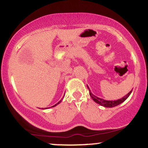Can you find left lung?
I'll return each instance as SVG.
<instances>
[{
    "instance_id": "8db88e82",
    "label": "left lung",
    "mask_w": 148,
    "mask_h": 148,
    "mask_svg": "<svg viewBox=\"0 0 148 148\" xmlns=\"http://www.w3.org/2000/svg\"><path fill=\"white\" fill-rule=\"evenodd\" d=\"M87 87L89 90V94H90V96L91 97V98L94 100V102H95L96 103L99 104V105H101V106L105 107V108H114V107H116V106H117V105H120V104L122 103L123 102H124L126 99L129 98V95H131V92H132V90H133V89H132V90H131V91L129 92V93L126 94V95H125V96L123 97L122 98L119 99V100H104V99H103V98H98V97L94 95L91 92V91H90L89 87L88 86H87Z\"/></svg>"
}]
</instances>
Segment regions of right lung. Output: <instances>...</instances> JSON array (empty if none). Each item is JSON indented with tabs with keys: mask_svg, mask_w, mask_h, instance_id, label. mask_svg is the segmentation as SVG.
I'll list each match as a JSON object with an SVG mask.
<instances>
[{
	"mask_svg": "<svg viewBox=\"0 0 148 148\" xmlns=\"http://www.w3.org/2000/svg\"><path fill=\"white\" fill-rule=\"evenodd\" d=\"M63 98H64V97H63ZM63 99V98H62ZM62 100H60V101L59 102H58V103H57V104H56V105H53V106H52L51 107V108H54V107H56V105H59V104L60 103H61V102H62Z\"/></svg>",
	"mask_w": 148,
	"mask_h": 148,
	"instance_id": "add662e5",
	"label": "right lung"
}]
</instances>
